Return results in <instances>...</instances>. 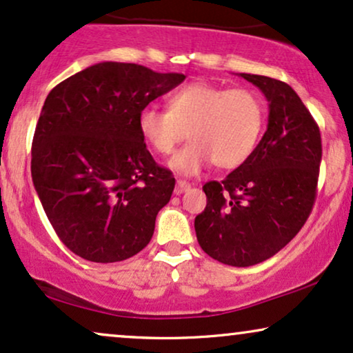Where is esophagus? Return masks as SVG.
I'll return each instance as SVG.
<instances>
[{
  "mask_svg": "<svg viewBox=\"0 0 353 353\" xmlns=\"http://www.w3.org/2000/svg\"><path fill=\"white\" fill-rule=\"evenodd\" d=\"M191 188V185L185 180H178L176 181V186H175V194H181L185 193V191H188Z\"/></svg>",
  "mask_w": 353,
  "mask_h": 353,
  "instance_id": "1",
  "label": "esophagus"
}]
</instances>
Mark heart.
<instances>
[{"label":"heart","mask_w":353,"mask_h":353,"mask_svg":"<svg viewBox=\"0 0 353 353\" xmlns=\"http://www.w3.org/2000/svg\"><path fill=\"white\" fill-rule=\"evenodd\" d=\"M263 125L264 107L254 92L203 81L173 92L168 110L148 105L137 117L141 136L157 154L173 152L188 131L191 141L170 160V167L185 175L212 162L223 170L241 165L258 144Z\"/></svg>","instance_id":"b5f03b06"}]
</instances>
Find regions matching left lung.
<instances>
[{"label": "left lung", "mask_w": 353, "mask_h": 353, "mask_svg": "<svg viewBox=\"0 0 353 353\" xmlns=\"http://www.w3.org/2000/svg\"><path fill=\"white\" fill-rule=\"evenodd\" d=\"M240 76L266 95L268 130L225 180L203 186L208 204L194 228L210 258L248 268L279 253L305 225L316 199L323 148L319 126L290 85Z\"/></svg>", "instance_id": "obj_1"}]
</instances>
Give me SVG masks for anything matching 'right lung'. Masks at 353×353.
Returning <instances> with one entry per match:
<instances>
[{"instance_id": "1", "label": "right lung", "mask_w": 353, "mask_h": 353, "mask_svg": "<svg viewBox=\"0 0 353 353\" xmlns=\"http://www.w3.org/2000/svg\"><path fill=\"white\" fill-rule=\"evenodd\" d=\"M185 77L105 61L48 94L32 141V181L74 254L117 263L148 246L175 178L145 148L137 117Z\"/></svg>"}]
</instances>
